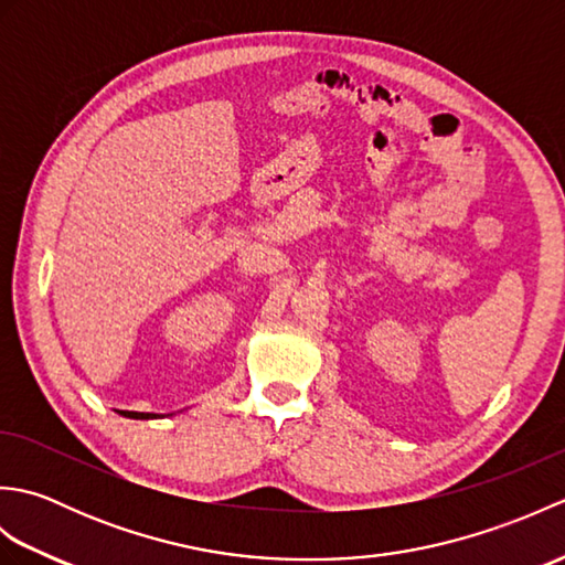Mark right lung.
I'll return each mask as SVG.
<instances>
[{
	"label": "right lung",
	"instance_id": "1",
	"mask_svg": "<svg viewBox=\"0 0 565 565\" xmlns=\"http://www.w3.org/2000/svg\"><path fill=\"white\" fill-rule=\"evenodd\" d=\"M124 417H130V419H152V417H160L154 413H134V411H118Z\"/></svg>",
	"mask_w": 565,
	"mask_h": 565
}]
</instances>
